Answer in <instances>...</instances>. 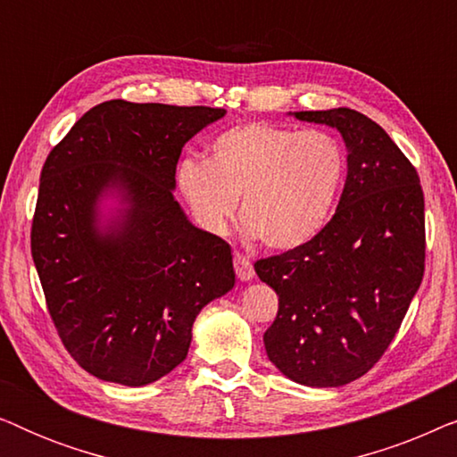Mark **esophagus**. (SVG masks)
<instances>
[{
    "label": "esophagus",
    "instance_id": "34e87169",
    "mask_svg": "<svg viewBox=\"0 0 457 457\" xmlns=\"http://www.w3.org/2000/svg\"><path fill=\"white\" fill-rule=\"evenodd\" d=\"M233 266H235V272L237 277L241 280H249L253 277V266H252V260L247 258V255H243L239 252L233 253Z\"/></svg>",
    "mask_w": 457,
    "mask_h": 457
}]
</instances>
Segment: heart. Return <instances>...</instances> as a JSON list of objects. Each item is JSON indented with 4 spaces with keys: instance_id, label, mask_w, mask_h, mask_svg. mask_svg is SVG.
<instances>
[{
    "instance_id": "1",
    "label": "heart",
    "mask_w": 457,
    "mask_h": 457,
    "mask_svg": "<svg viewBox=\"0 0 457 457\" xmlns=\"http://www.w3.org/2000/svg\"><path fill=\"white\" fill-rule=\"evenodd\" d=\"M345 155L324 130L245 124L216 137L210 158L180 162L177 180L199 227L222 233L241 214L264 245L289 249L324 227L339 193Z\"/></svg>"
}]
</instances>
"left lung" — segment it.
Listing matches in <instances>:
<instances>
[{"instance_id":"1","label":"left lung","mask_w":457,"mask_h":457,"mask_svg":"<svg viewBox=\"0 0 457 457\" xmlns=\"http://www.w3.org/2000/svg\"><path fill=\"white\" fill-rule=\"evenodd\" d=\"M295 116L339 130L347 180L320 233L255 262L278 295L264 345L295 383L341 386L383 358L422 283L424 193L414 164L368 116L349 108Z\"/></svg>"}]
</instances>
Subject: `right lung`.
Returning a JSON list of instances; mask_svg holds the SVG:
<instances>
[{
	"label": "right lung",
	"mask_w": 457,
	"mask_h": 457,
	"mask_svg": "<svg viewBox=\"0 0 457 457\" xmlns=\"http://www.w3.org/2000/svg\"><path fill=\"white\" fill-rule=\"evenodd\" d=\"M224 116L208 105L110 99L74 122L49 152L30 224V253L66 352L93 377L149 385L187 358L199 310L233 289L220 237L187 220L174 202L183 145ZM120 184L131 204L110 236L95 202Z\"/></svg>",
	"instance_id": "add662e5"
}]
</instances>
